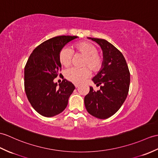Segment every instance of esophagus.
<instances>
[{
	"label": "esophagus",
	"mask_w": 158,
	"mask_h": 158,
	"mask_svg": "<svg viewBox=\"0 0 158 158\" xmlns=\"http://www.w3.org/2000/svg\"><path fill=\"white\" fill-rule=\"evenodd\" d=\"M79 86V84H75V87L76 88H77Z\"/></svg>",
	"instance_id": "esophagus-1"
}]
</instances>
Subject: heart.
<instances>
[{"label":"heart","instance_id":"heart-1","mask_svg":"<svg viewBox=\"0 0 158 158\" xmlns=\"http://www.w3.org/2000/svg\"><path fill=\"white\" fill-rule=\"evenodd\" d=\"M77 53L81 54L85 56L83 66H88L94 71H98L102 67L103 58L98 53V48L93 44L88 42H79L74 46ZM59 60L60 63L67 67L70 66L73 60V52L69 48H63L59 52ZM91 72L89 68L84 67L79 69L72 67L65 71V77L69 81L74 83H81L91 75Z\"/></svg>","mask_w":158,"mask_h":158}]
</instances>
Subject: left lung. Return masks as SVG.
I'll return each instance as SVG.
<instances>
[{
    "mask_svg": "<svg viewBox=\"0 0 158 158\" xmlns=\"http://www.w3.org/2000/svg\"><path fill=\"white\" fill-rule=\"evenodd\" d=\"M100 46L103 52V64L92 79L100 89L89 92L85 96L87 111L98 118L106 119L118 110L125 101L130 85V72L123 54L107 40L91 38Z\"/></svg>",
    "mask_w": 158,
    "mask_h": 158,
    "instance_id": "8db88e82",
    "label": "left lung"
}]
</instances>
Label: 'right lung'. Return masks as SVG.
<instances>
[{
  "label": "right lung",
  "instance_id": "1",
  "mask_svg": "<svg viewBox=\"0 0 158 158\" xmlns=\"http://www.w3.org/2000/svg\"><path fill=\"white\" fill-rule=\"evenodd\" d=\"M77 38L60 35L48 40L36 47L28 58L24 70L25 94L32 107L42 116H54L67 107L75 87L65 79L57 86L54 79L61 70L60 51Z\"/></svg>",
  "mask_w": 158,
  "mask_h": 158
}]
</instances>
